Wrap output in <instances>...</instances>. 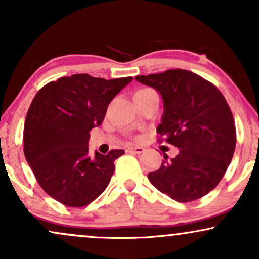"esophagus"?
Masks as SVG:
<instances>
[{"label":"esophagus","mask_w":259,"mask_h":259,"mask_svg":"<svg viewBox=\"0 0 259 259\" xmlns=\"http://www.w3.org/2000/svg\"><path fill=\"white\" fill-rule=\"evenodd\" d=\"M126 151H127V152H133V153L140 154V153L145 152V148L141 147V146H135V147H129Z\"/></svg>","instance_id":"1"}]
</instances>
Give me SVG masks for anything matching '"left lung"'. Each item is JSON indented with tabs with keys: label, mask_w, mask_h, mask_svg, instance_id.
Instances as JSON below:
<instances>
[{
	"label": "left lung",
	"mask_w": 259,
	"mask_h": 259,
	"mask_svg": "<svg viewBox=\"0 0 259 259\" xmlns=\"http://www.w3.org/2000/svg\"><path fill=\"white\" fill-rule=\"evenodd\" d=\"M162 95L164 113L159 141L179 148L148 174L152 185L178 202L203 197L218 185L236 146V129L227 100L215 85L185 69L139 75Z\"/></svg>",
	"instance_id": "left-lung-1"
}]
</instances>
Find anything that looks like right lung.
Masks as SVG:
<instances>
[{
  "mask_svg": "<svg viewBox=\"0 0 259 259\" xmlns=\"http://www.w3.org/2000/svg\"><path fill=\"white\" fill-rule=\"evenodd\" d=\"M132 76L106 80L63 76L41 88L26 113L24 154L38 185L68 207H84L108 186L123 150L89 154L90 130L102 124L111 101Z\"/></svg>",
  "mask_w": 259,
  "mask_h": 259,
  "instance_id": "obj_1",
  "label": "right lung"
}]
</instances>
